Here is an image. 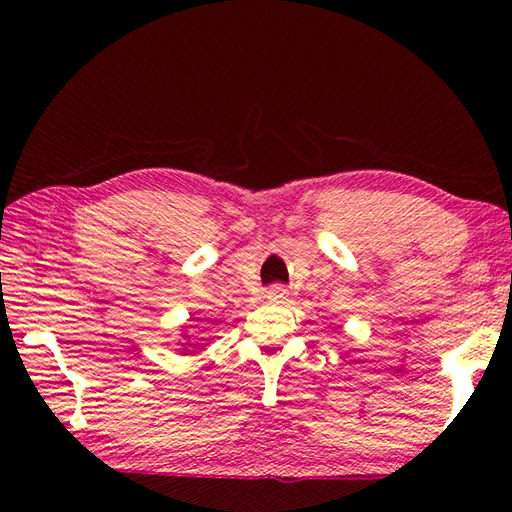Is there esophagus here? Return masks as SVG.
Listing matches in <instances>:
<instances>
[{
    "instance_id": "obj_1",
    "label": "esophagus",
    "mask_w": 512,
    "mask_h": 512,
    "mask_svg": "<svg viewBox=\"0 0 512 512\" xmlns=\"http://www.w3.org/2000/svg\"><path fill=\"white\" fill-rule=\"evenodd\" d=\"M266 299L270 303H284L288 299V290L284 286H273L266 290Z\"/></svg>"
}]
</instances>
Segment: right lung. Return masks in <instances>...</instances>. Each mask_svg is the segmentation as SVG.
Masks as SVG:
<instances>
[{
  "label": "right lung",
  "mask_w": 512,
  "mask_h": 512,
  "mask_svg": "<svg viewBox=\"0 0 512 512\" xmlns=\"http://www.w3.org/2000/svg\"><path fill=\"white\" fill-rule=\"evenodd\" d=\"M193 343H191V339H189V332H187V325H184V330H182V334H180V350H182V354H189V347H191Z\"/></svg>",
  "instance_id": "right-lung-1"
}]
</instances>
